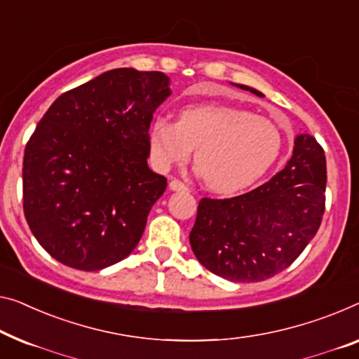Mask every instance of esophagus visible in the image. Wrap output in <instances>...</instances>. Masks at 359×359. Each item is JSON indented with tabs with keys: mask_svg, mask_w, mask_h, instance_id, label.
I'll return each instance as SVG.
<instances>
[{
	"mask_svg": "<svg viewBox=\"0 0 359 359\" xmlns=\"http://www.w3.org/2000/svg\"><path fill=\"white\" fill-rule=\"evenodd\" d=\"M169 187H170V190H182V191L189 190V185H185V184H184V182H180V180H177V179L170 180V184H169Z\"/></svg>",
	"mask_w": 359,
	"mask_h": 359,
	"instance_id": "esophagus-1",
	"label": "esophagus"
}]
</instances>
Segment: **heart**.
I'll list each match as a JSON object with an SVG mask.
<instances>
[{
	"label": "heart",
	"instance_id": "obj_1",
	"mask_svg": "<svg viewBox=\"0 0 359 359\" xmlns=\"http://www.w3.org/2000/svg\"><path fill=\"white\" fill-rule=\"evenodd\" d=\"M282 137L269 119L231 106H194L179 122L158 117L149 148L161 169L184 164L194 149L208 189L232 194L259 179L279 156Z\"/></svg>",
	"mask_w": 359,
	"mask_h": 359
}]
</instances>
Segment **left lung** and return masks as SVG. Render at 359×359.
Instances as JSON below:
<instances>
[{
	"instance_id": "obj_1",
	"label": "left lung",
	"mask_w": 359,
	"mask_h": 359,
	"mask_svg": "<svg viewBox=\"0 0 359 359\" xmlns=\"http://www.w3.org/2000/svg\"><path fill=\"white\" fill-rule=\"evenodd\" d=\"M325 182L323 147L311 135H298L290 161L266 184L233 198H201L190 232L196 259L233 282H259L285 271L318 232Z\"/></svg>"
}]
</instances>
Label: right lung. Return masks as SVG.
I'll use <instances>...</instances> for the list:
<instances>
[{
	"mask_svg": "<svg viewBox=\"0 0 359 359\" xmlns=\"http://www.w3.org/2000/svg\"><path fill=\"white\" fill-rule=\"evenodd\" d=\"M163 72L112 69L62 93L27 142L24 214L53 258L100 271L132 253L168 180L148 168Z\"/></svg>",
	"mask_w": 359,
	"mask_h": 359,
	"instance_id": "obj_1",
	"label": "right lung"
}]
</instances>
